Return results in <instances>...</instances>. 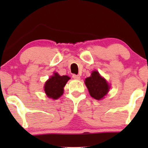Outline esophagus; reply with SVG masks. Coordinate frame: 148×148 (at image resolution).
Masks as SVG:
<instances>
[{
    "instance_id": "esophagus-1",
    "label": "esophagus",
    "mask_w": 148,
    "mask_h": 148,
    "mask_svg": "<svg viewBox=\"0 0 148 148\" xmlns=\"http://www.w3.org/2000/svg\"><path fill=\"white\" fill-rule=\"evenodd\" d=\"M72 77L75 79H80V76L79 75H77V74H73Z\"/></svg>"
}]
</instances>
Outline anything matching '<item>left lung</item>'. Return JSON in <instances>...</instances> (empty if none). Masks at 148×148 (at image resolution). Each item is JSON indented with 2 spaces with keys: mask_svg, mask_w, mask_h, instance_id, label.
I'll list each match as a JSON object with an SVG mask.
<instances>
[{
  "mask_svg": "<svg viewBox=\"0 0 148 148\" xmlns=\"http://www.w3.org/2000/svg\"><path fill=\"white\" fill-rule=\"evenodd\" d=\"M85 84L91 96L98 100L102 99L107 95L110 89L107 81L97 71H92L91 77L85 79Z\"/></svg>",
  "mask_w": 148,
  "mask_h": 148,
  "instance_id": "left-lung-1",
  "label": "left lung"
}]
</instances>
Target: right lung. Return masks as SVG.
I'll return each instance as SVG.
<instances>
[{
  "label": "right lung",
  "mask_w": 148,
  "mask_h": 148,
  "mask_svg": "<svg viewBox=\"0 0 148 148\" xmlns=\"http://www.w3.org/2000/svg\"><path fill=\"white\" fill-rule=\"evenodd\" d=\"M69 77L67 76H59L57 73H54L45 84L44 91L49 98L56 99L60 97L64 92V87Z\"/></svg>",
  "instance_id": "obj_1"
}]
</instances>
